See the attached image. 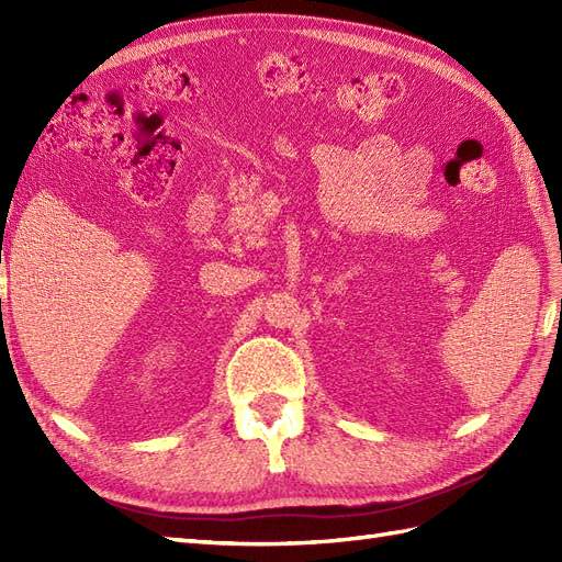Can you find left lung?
Returning a JSON list of instances; mask_svg holds the SVG:
<instances>
[{"instance_id":"1","label":"left lung","mask_w":562,"mask_h":562,"mask_svg":"<svg viewBox=\"0 0 562 562\" xmlns=\"http://www.w3.org/2000/svg\"><path fill=\"white\" fill-rule=\"evenodd\" d=\"M560 302H562V297H560Z\"/></svg>"}]
</instances>
